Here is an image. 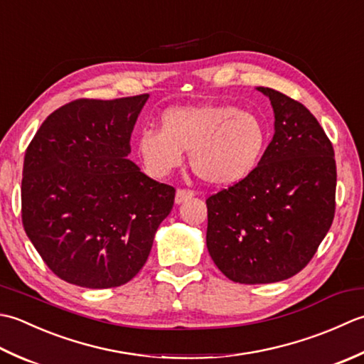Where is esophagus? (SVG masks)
<instances>
[{"label":"esophagus","instance_id":"esophagus-1","mask_svg":"<svg viewBox=\"0 0 364 364\" xmlns=\"http://www.w3.org/2000/svg\"><path fill=\"white\" fill-rule=\"evenodd\" d=\"M193 196H195V193H193L191 190H177L176 196H174V203L179 205L185 201H188V199H191Z\"/></svg>","mask_w":364,"mask_h":364}]
</instances>
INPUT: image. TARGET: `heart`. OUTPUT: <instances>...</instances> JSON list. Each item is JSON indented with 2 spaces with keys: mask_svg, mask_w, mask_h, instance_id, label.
<instances>
[{
  "mask_svg": "<svg viewBox=\"0 0 364 364\" xmlns=\"http://www.w3.org/2000/svg\"><path fill=\"white\" fill-rule=\"evenodd\" d=\"M269 144V129L253 111L228 103H193L168 108L160 130L144 129L136 151L146 171L166 177L188 151L190 166L218 187L235 185L255 171Z\"/></svg>",
  "mask_w": 364,
  "mask_h": 364,
  "instance_id": "1",
  "label": "heart"
}]
</instances>
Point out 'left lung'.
I'll list each match as a JSON object with an SVG mask.
<instances>
[{"label":"left lung","mask_w":364,"mask_h":364,"mask_svg":"<svg viewBox=\"0 0 364 364\" xmlns=\"http://www.w3.org/2000/svg\"><path fill=\"white\" fill-rule=\"evenodd\" d=\"M275 133L247 179L207 199V250L240 284L277 283L305 267L335 217V151L306 107L275 89Z\"/></svg>","instance_id":"obj_1"}]
</instances>
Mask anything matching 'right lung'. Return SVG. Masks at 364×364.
Here are the masks:
<instances>
[{
    "label": "right lung",
    "instance_id": "add662e5",
    "mask_svg": "<svg viewBox=\"0 0 364 364\" xmlns=\"http://www.w3.org/2000/svg\"><path fill=\"white\" fill-rule=\"evenodd\" d=\"M149 94L80 99L53 111L28 146L21 220L50 270L70 284L117 287L143 269L176 190L141 173L130 136Z\"/></svg>",
    "mask_w": 364,
    "mask_h": 364
}]
</instances>
